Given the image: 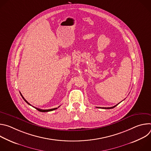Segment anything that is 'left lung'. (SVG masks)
I'll use <instances>...</instances> for the list:
<instances>
[{"instance_id":"obj_1","label":"left lung","mask_w":151,"mask_h":151,"mask_svg":"<svg viewBox=\"0 0 151 151\" xmlns=\"http://www.w3.org/2000/svg\"><path fill=\"white\" fill-rule=\"evenodd\" d=\"M118 104H119V103L118 104H117L116 105H115V106H113V107H102V108L103 109H112V108H114V107H116ZM99 108H100V107H99ZM100 108H101V107H100Z\"/></svg>"}]
</instances>
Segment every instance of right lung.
<instances>
[{"label": "right lung", "instance_id": "obj_1", "mask_svg": "<svg viewBox=\"0 0 151 151\" xmlns=\"http://www.w3.org/2000/svg\"><path fill=\"white\" fill-rule=\"evenodd\" d=\"M20 93V94H21V96H22V97H23V99H24V100L27 103V104H29V105H30L31 106V104H30V103H29L27 101V100H26V99L23 97V96H22V94H21V93ZM35 109H36L38 111H39V112H50V111H54V110H55V109H57V108L56 107V108H53V109H45V110H44V109H39V108H37V107H35Z\"/></svg>", "mask_w": 151, "mask_h": 151}]
</instances>
